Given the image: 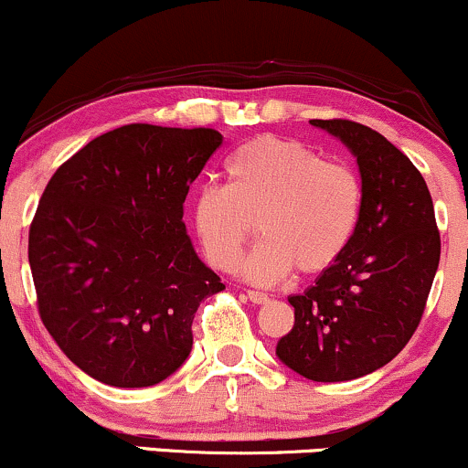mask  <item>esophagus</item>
<instances>
[{
    "mask_svg": "<svg viewBox=\"0 0 468 468\" xmlns=\"http://www.w3.org/2000/svg\"><path fill=\"white\" fill-rule=\"evenodd\" d=\"M246 294H249V299H250L252 303H266L268 299H271L266 292H257V290H249V292H246Z\"/></svg>",
    "mask_w": 468,
    "mask_h": 468,
    "instance_id": "1",
    "label": "esophagus"
}]
</instances>
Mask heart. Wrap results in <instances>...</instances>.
<instances>
[{"mask_svg": "<svg viewBox=\"0 0 468 468\" xmlns=\"http://www.w3.org/2000/svg\"><path fill=\"white\" fill-rule=\"evenodd\" d=\"M224 174L227 186L197 193V238L207 260L230 272L260 229L264 241L244 261V277L260 286L294 268L303 275L327 271L361 222L356 171L290 138H252L227 160Z\"/></svg>", "mask_w": 468, "mask_h": 468, "instance_id": "heart-1", "label": "heart"}]
</instances>
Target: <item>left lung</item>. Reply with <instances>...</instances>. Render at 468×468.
I'll use <instances>...</instances> for the list:
<instances>
[{"instance_id": "left-lung-1", "label": "left lung", "mask_w": 468, "mask_h": 468, "mask_svg": "<svg viewBox=\"0 0 468 468\" xmlns=\"http://www.w3.org/2000/svg\"><path fill=\"white\" fill-rule=\"evenodd\" d=\"M356 155L363 213L341 260L288 297L294 325L277 356L316 383L361 378L388 365L420 324L440 261V230L420 171L372 127L310 121Z\"/></svg>"}]
</instances>
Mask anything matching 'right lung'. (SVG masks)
Masks as SVG:
<instances>
[{
  "label": "right lung",
  "mask_w": 468,
  "mask_h": 468,
  "mask_svg": "<svg viewBox=\"0 0 468 468\" xmlns=\"http://www.w3.org/2000/svg\"><path fill=\"white\" fill-rule=\"evenodd\" d=\"M222 144L208 127L132 122L96 136L48 182L28 233L37 310L77 367L149 388L189 356L193 316L224 290L182 222Z\"/></svg>",
  "instance_id": "1"
}]
</instances>
